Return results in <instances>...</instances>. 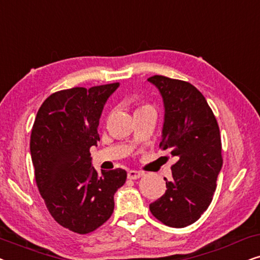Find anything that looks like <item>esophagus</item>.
I'll return each mask as SVG.
<instances>
[{
	"instance_id": "1",
	"label": "esophagus",
	"mask_w": 260,
	"mask_h": 260,
	"mask_svg": "<svg viewBox=\"0 0 260 260\" xmlns=\"http://www.w3.org/2000/svg\"><path fill=\"white\" fill-rule=\"evenodd\" d=\"M142 176H143V173L137 172V170H129V172H127V179L130 180H137Z\"/></svg>"
}]
</instances>
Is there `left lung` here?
I'll return each instance as SVG.
<instances>
[{"label": "left lung", "mask_w": 260, "mask_h": 260, "mask_svg": "<svg viewBox=\"0 0 260 260\" xmlns=\"http://www.w3.org/2000/svg\"><path fill=\"white\" fill-rule=\"evenodd\" d=\"M165 104L159 148L176 158L167 190L149 206L151 214L169 227L191 225L211 205L222 167L218 122L200 91L187 81L154 76Z\"/></svg>", "instance_id": "left-lung-1"}]
</instances>
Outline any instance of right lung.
I'll use <instances>...</instances> for the list:
<instances>
[{"label": "right lung", "mask_w": 260, "mask_h": 260, "mask_svg": "<svg viewBox=\"0 0 260 260\" xmlns=\"http://www.w3.org/2000/svg\"><path fill=\"white\" fill-rule=\"evenodd\" d=\"M119 83L73 87L49 95L39 109L30 135L35 181L46 207L72 232H93L111 216L113 195L126 172L91 165L90 148L101 140L99 118Z\"/></svg>", "instance_id": "obj_1"}]
</instances>
